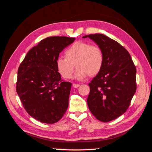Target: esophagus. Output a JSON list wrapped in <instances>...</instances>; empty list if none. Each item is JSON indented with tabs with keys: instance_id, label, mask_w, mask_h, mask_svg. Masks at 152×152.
Wrapping results in <instances>:
<instances>
[{
	"instance_id": "34e87169",
	"label": "esophagus",
	"mask_w": 152,
	"mask_h": 152,
	"mask_svg": "<svg viewBox=\"0 0 152 152\" xmlns=\"http://www.w3.org/2000/svg\"><path fill=\"white\" fill-rule=\"evenodd\" d=\"M80 84H73V87L74 88H78V87H80Z\"/></svg>"
}]
</instances>
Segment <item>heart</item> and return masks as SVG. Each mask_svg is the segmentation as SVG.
Returning a JSON list of instances; mask_svg holds the SVG:
<instances>
[{
  "mask_svg": "<svg viewBox=\"0 0 152 152\" xmlns=\"http://www.w3.org/2000/svg\"><path fill=\"white\" fill-rule=\"evenodd\" d=\"M64 58L56 60V68L63 78L72 76L74 65L77 68L76 78L79 80L94 76L100 72L104 64V53L100 47L89 43L78 41L66 50Z\"/></svg>",
  "mask_w": 152,
  "mask_h": 152,
  "instance_id": "b5f03b06",
  "label": "heart"
}]
</instances>
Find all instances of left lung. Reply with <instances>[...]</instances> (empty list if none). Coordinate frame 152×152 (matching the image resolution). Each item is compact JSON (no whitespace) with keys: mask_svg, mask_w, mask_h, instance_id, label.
I'll return each mask as SVG.
<instances>
[{"mask_svg":"<svg viewBox=\"0 0 152 152\" xmlns=\"http://www.w3.org/2000/svg\"><path fill=\"white\" fill-rule=\"evenodd\" d=\"M102 50L104 64L89 86L87 104L96 119H116L126 112L136 91V68L130 54L116 41L102 34L84 36Z\"/></svg>","mask_w":152,"mask_h":152,"instance_id":"8db88e82","label":"left lung"}]
</instances>
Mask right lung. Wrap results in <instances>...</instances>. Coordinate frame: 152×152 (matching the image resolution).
I'll list each match as a JSON object with an SVG mask.
<instances>
[{
    "instance_id": "add662e5",
    "label": "right lung",
    "mask_w": 152,
    "mask_h": 152,
    "mask_svg": "<svg viewBox=\"0 0 152 152\" xmlns=\"http://www.w3.org/2000/svg\"><path fill=\"white\" fill-rule=\"evenodd\" d=\"M74 40L66 37L43 39L30 50L18 68L16 92L28 114L42 123L58 122L68 108L72 83L62 80L56 60Z\"/></svg>"
}]
</instances>
